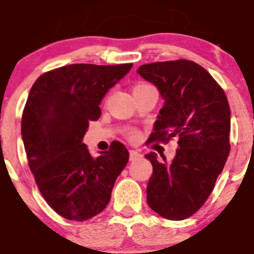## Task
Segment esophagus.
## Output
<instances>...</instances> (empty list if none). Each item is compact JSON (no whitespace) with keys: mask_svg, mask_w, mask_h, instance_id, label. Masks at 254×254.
<instances>
[{"mask_svg":"<svg viewBox=\"0 0 254 254\" xmlns=\"http://www.w3.org/2000/svg\"><path fill=\"white\" fill-rule=\"evenodd\" d=\"M139 157H141V154H140L139 151H136V150H130L129 151L130 161H135V160H137Z\"/></svg>","mask_w":254,"mask_h":254,"instance_id":"1","label":"esophagus"}]
</instances>
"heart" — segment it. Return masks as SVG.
I'll return each mask as SVG.
<instances>
[{"label": "heart", "instance_id": "obj_1", "mask_svg": "<svg viewBox=\"0 0 254 254\" xmlns=\"http://www.w3.org/2000/svg\"><path fill=\"white\" fill-rule=\"evenodd\" d=\"M140 85H144V84H140ZM136 87H139V85H136ZM135 136H136V134H135V132H130V137H132V139H134Z\"/></svg>", "mask_w": 254, "mask_h": 254}]
</instances>
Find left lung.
<instances>
[{
    "label": "left lung",
    "instance_id": "left-lung-1",
    "mask_svg": "<svg viewBox=\"0 0 254 254\" xmlns=\"http://www.w3.org/2000/svg\"><path fill=\"white\" fill-rule=\"evenodd\" d=\"M137 73L159 89L164 99L150 141L179 149L172 161L145 155L152 165L147 205L161 217L181 221L192 216L212 192L230 154L231 110L212 75L186 59L140 65Z\"/></svg>",
    "mask_w": 254,
    "mask_h": 254
}]
</instances>
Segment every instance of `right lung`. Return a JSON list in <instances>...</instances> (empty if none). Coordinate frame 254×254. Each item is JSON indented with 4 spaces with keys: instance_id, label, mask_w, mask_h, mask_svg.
Segmentation results:
<instances>
[{
    "instance_id": "add662e5",
    "label": "right lung",
    "mask_w": 254,
    "mask_h": 254,
    "mask_svg": "<svg viewBox=\"0 0 254 254\" xmlns=\"http://www.w3.org/2000/svg\"><path fill=\"white\" fill-rule=\"evenodd\" d=\"M132 64H69L42 74L32 85L22 114L21 134L29 169L42 196L62 217L87 221L110 201L115 180L129 160L113 141L93 157L83 137L100 118L108 90Z\"/></svg>"
}]
</instances>
